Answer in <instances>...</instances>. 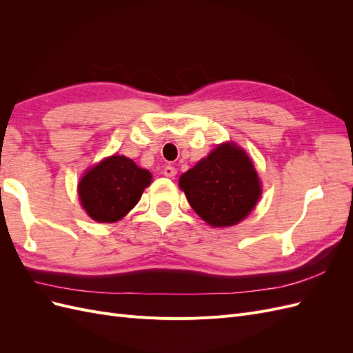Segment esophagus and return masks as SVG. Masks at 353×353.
<instances>
[{"mask_svg":"<svg viewBox=\"0 0 353 353\" xmlns=\"http://www.w3.org/2000/svg\"><path fill=\"white\" fill-rule=\"evenodd\" d=\"M163 175L165 176H175L176 175V169L174 166H165Z\"/></svg>","mask_w":353,"mask_h":353,"instance_id":"1","label":"esophagus"}]
</instances>
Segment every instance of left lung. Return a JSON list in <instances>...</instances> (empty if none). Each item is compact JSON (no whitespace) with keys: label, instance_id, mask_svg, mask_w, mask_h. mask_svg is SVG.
<instances>
[{"label":"left lung","instance_id":"left-lung-1","mask_svg":"<svg viewBox=\"0 0 353 353\" xmlns=\"http://www.w3.org/2000/svg\"><path fill=\"white\" fill-rule=\"evenodd\" d=\"M190 206L212 227H231L250 213L261 183L249 156L236 144H221L179 178Z\"/></svg>","mask_w":353,"mask_h":353}]
</instances>
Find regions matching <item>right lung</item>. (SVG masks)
<instances>
[{
  "label": "right lung",
  "mask_w": 353,
  "mask_h": 353,
  "mask_svg": "<svg viewBox=\"0 0 353 353\" xmlns=\"http://www.w3.org/2000/svg\"><path fill=\"white\" fill-rule=\"evenodd\" d=\"M152 174L138 168L125 156H110L90 169L79 183V197L83 209L97 222H114L130 212Z\"/></svg>",
  "instance_id": "1"
}]
</instances>
